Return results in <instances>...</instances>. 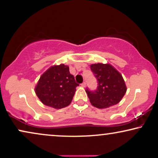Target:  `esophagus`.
<instances>
[{
	"instance_id": "1",
	"label": "esophagus",
	"mask_w": 158,
	"mask_h": 158,
	"mask_svg": "<svg viewBox=\"0 0 158 158\" xmlns=\"http://www.w3.org/2000/svg\"><path fill=\"white\" fill-rule=\"evenodd\" d=\"M81 86H82V87H85V86H86V83H85V82H83V83L81 84Z\"/></svg>"
}]
</instances>
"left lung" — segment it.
Instances as JSON below:
<instances>
[{"label": "left lung", "mask_w": 158, "mask_h": 158, "mask_svg": "<svg viewBox=\"0 0 158 158\" xmlns=\"http://www.w3.org/2000/svg\"><path fill=\"white\" fill-rule=\"evenodd\" d=\"M90 67L98 81L95 91L85 90L92 106L102 109L119 103L127 92L122 74L110 64H92Z\"/></svg>", "instance_id": "1"}]
</instances>
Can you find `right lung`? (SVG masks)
<instances>
[{
    "label": "right lung",
    "instance_id": "obj_1",
    "mask_svg": "<svg viewBox=\"0 0 158 158\" xmlns=\"http://www.w3.org/2000/svg\"><path fill=\"white\" fill-rule=\"evenodd\" d=\"M78 85L69 67L61 64L51 66L41 75L35 93L43 104L60 109L70 104Z\"/></svg>",
    "mask_w": 158,
    "mask_h": 158
}]
</instances>
